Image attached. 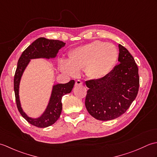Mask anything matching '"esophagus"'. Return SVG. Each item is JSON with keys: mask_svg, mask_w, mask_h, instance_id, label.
I'll list each match as a JSON object with an SVG mask.
<instances>
[{"mask_svg": "<svg viewBox=\"0 0 157 157\" xmlns=\"http://www.w3.org/2000/svg\"><path fill=\"white\" fill-rule=\"evenodd\" d=\"M82 84V82L81 80H79V79H78V80L75 81V86H79Z\"/></svg>", "mask_w": 157, "mask_h": 157, "instance_id": "obj_1", "label": "esophagus"}]
</instances>
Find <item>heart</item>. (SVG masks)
<instances>
[{"mask_svg": "<svg viewBox=\"0 0 157 157\" xmlns=\"http://www.w3.org/2000/svg\"><path fill=\"white\" fill-rule=\"evenodd\" d=\"M117 56V50L113 44L94 41L72 51L69 61H60V68L63 73L71 76L84 69L89 78L100 79L111 71Z\"/></svg>", "mask_w": 157, "mask_h": 157, "instance_id": "heart-1", "label": "heart"}]
</instances>
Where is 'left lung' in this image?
<instances>
[{
  "label": "left lung",
  "mask_w": 157,
  "mask_h": 157,
  "mask_svg": "<svg viewBox=\"0 0 157 157\" xmlns=\"http://www.w3.org/2000/svg\"><path fill=\"white\" fill-rule=\"evenodd\" d=\"M119 64L105 78L86 82L89 88L85 105L93 117L108 121L126 112L137 96L140 78L135 60L124 46L119 44Z\"/></svg>",
  "instance_id": "1"
}]
</instances>
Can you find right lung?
<instances>
[{
  "label": "right lung",
  "instance_id": "right-lung-1",
  "mask_svg": "<svg viewBox=\"0 0 157 157\" xmlns=\"http://www.w3.org/2000/svg\"><path fill=\"white\" fill-rule=\"evenodd\" d=\"M65 45V43L57 40H48L39 38L32 43L23 52L20 56L14 76V91L17 106L20 114L30 124L38 128H46L57 121L62 111V97L71 92L75 84L74 80H71L67 84H59L53 86L52 92L48 105L43 115L38 119H32L23 111L20 105L19 97V86L20 79L23 71L30 59L37 58H54L60 48Z\"/></svg>",
  "mask_w": 157,
  "mask_h": 157
}]
</instances>
